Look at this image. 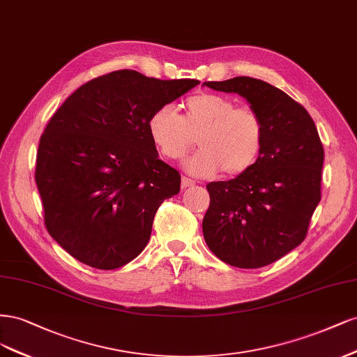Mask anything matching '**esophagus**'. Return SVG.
<instances>
[{"instance_id": "34e87169", "label": "esophagus", "mask_w": 357, "mask_h": 357, "mask_svg": "<svg viewBox=\"0 0 357 357\" xmlns=\"http://www.w3.org/2000/svg\"><path fill=\"white\" fill-rule=\"evenodd\" d=\"M192 185H195V182L192 179L182 176V179H181V187L182 188H188V187H192Z\"/></svg>"}]
</instances>
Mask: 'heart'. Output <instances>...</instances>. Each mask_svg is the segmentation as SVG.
Wrapping results in <instances>:
<instances>
[{
	"mask_svg": "<svg viewBox=\"0 0 357 357\" xmlns=\"http://www.w3.org/2000/svg\"><path fill=\"white\" fill-rule=\"evenodd\" d=\"M182 108L181 117L166 105L148 119L149 139L165 158H182L197 137L202 149L185 162L194 176H212L221 170L238 176L257 163L266 128L255 109L236 107L234 100L211 91L188 98Z\"/></svg>",
	"mask_w": 357,
	"mask_h": 357,
	"instance_id": "obj_1",
	"label": "heart"
}]
</instances>
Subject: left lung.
<instances>
[{
  "instance_id": "1",
  "label": "left lung",
  "mask_w": 357,
  "mask_h": 357,
  "mask_svg": "<svg viewBox=\"0 0 357 357\" xmlns=\"http://www.w3.org/2000/svg\"><path fill=\"white\" fill-rule=\"evenodd\" d=\"M204 86L243 96L266 128L254 166L234 179L206 185L211 195L203 218L206 245L233 267L268 266L307 236L320 202L324 145L307 109L262 79L234 77Z\"/></svg>"
}]
</instances>
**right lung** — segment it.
<instances>
[{"label":"right lung","instance_id":"add662e5","mask_svg":"<svg viewBox=\"0 0 357 357\" xmlns=\"http://www.w3.org/2000/svg\"><path fill=\"white\" fill-rule=\"evenodd\" d=\"M114 71L77 89L40 139L36 182L49 234L93 268L135 259L157 209L179 192L181 175L158 158L148 119L197 86Z\"/></svg>","mask_w":357,"mask_h":357}]
</instances>
